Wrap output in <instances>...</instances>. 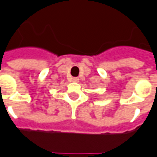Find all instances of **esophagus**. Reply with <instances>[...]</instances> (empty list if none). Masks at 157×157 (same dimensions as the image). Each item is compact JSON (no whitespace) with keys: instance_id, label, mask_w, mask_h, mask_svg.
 <instances>
[{"instance_id":"1","label":"esophagus","mask_w":157,"mask_h":157,"mask_svg":"<svg viewBox=\"0 0 157 157\" xmlns=\"http://www.w3.org/2000/svg\"><path fill=\"white\" fill-rule=\"evenodd\" d=\"M78 80H79V78H78V77L73 78V82H78Z\"/></svg>"}]
</instances>
